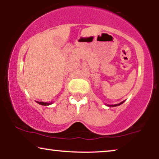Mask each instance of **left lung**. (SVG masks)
I'll return each mask as SVG.
<instances>
[{
	"label": "left lung",
	"instance_id": "left-lung-1",
	"mask_svg": "<svg viewBox=\"0 0 159 159\" xmlns=\"http://www.w3.org/2000/svg\"><path fill=\"white\" fill-rule=\"evenodd\" d=\"M124 101L121 102L120 103H118V104H115V105H108V104H106V106H110V107H114V106H119V105H121V103H124Z\"/></svg>",
	"mask_w": 159,
	"mask_h": 159
}]
</instances>
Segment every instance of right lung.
Wrapping results in <instances>:
<instances>
[{"label":"right lung","mask_w":159,"mask_h":159,"mask_svg":"<svg viewBox=\"0 0 159 159\" xmlns=\"http://www.w3.org/2000/svg\"><path fill=\"white\" fill-rule=\"evenodd\" d=\"M37 103L40 104V105H43V106H48L51 105L52 103H45V102H39V101H36Z\"/></svg>","instance_id":"add662e5"}]
</instances>
